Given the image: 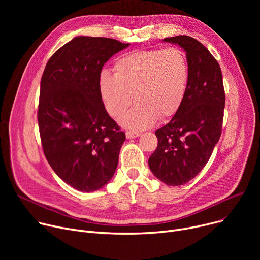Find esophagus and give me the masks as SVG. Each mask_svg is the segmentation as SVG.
Masks as SVG:
<instances>
[{"label": "esophagus", "mask_w": 260, "mask_h": 260, "mask_svg": "<svg viewBox=\"0 0 260 260\" xmlns=\"http://www.w3.org/2000/svg\"><path fill=\"white\" fill-rule=\"evenodd\" d=\"M126 138L127 139H133V138H137L140 136V133H137V132H132V131H127L126 132Z\"/></svg>", "instance_id": "obj_1"}]
</instances>
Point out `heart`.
Here are the masks:
<instances>
[{
	"label": "heart",
	"instance_id": "obj_1",
	"mask_svg": "<svg viewBox=\"0 0 260 260\" xmlns=\"http://www.w3.org/2000/svg\"><path fill=\"white\" fill-rule=\"evenodd\" d=\"M115 74L103 71L99 91L107 113L122 118L121 124L133 131L152 126L159 118L167 120L179 111L187 92L189 65L178 48L135 51L118 59Z\"/></svg>",
	"mask_w": 260,
	"mask_h": 260
}]
</instances>
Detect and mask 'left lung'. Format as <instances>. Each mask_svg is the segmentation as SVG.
Listing matches in <instances>:
<instances>
[{
  "label": "left lung",
  "mask_w": 260,
  "mask_h": 260,
  "mask_svg": "<svg viewBox=\"0 0 260 260\" xmlns=\"http://www.w3.org/2000/svg\"><path fill=\"white\" fill-rule=\"evenodd\" d=\"M186 52L189 81L185 99L177 114L155 132L156 151L148 167L163 183H187L208 163L219 141L225 93L220 66L207 47L188 36L166 38Z\"/></svg>",
  "instance_id": "left-lung-1"
}]
</instances>
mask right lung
Returning a JSON list of instances; mask_svg holds the SVG:
<instances>
[{
    "instance_id": "obj_1",
    "label": "right lung",
    "mask_w": 260,
    "mask_h": 260,
    "mask_svg": "<svg viewBox=\"0 0 260 260\" xmlns=\"http://www.w3.org/2000/svg\"><path fill=\"white\" fill-rule=\"evenodd\" d=\"M128 43L80 36L54 52L41 79L38 122L44 155L60 178L93 192L113 178L125 134L99 91L103 65Z\"/></svg>"
}]
</instances>
